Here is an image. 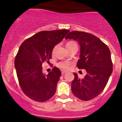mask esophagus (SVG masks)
Listing matches in <instances>:
<instances>
[{"label":"esophagus","instance_id":"34e87169","mask_svg":"<svg viewBox=\"0 0 122 122\" xmlns=\"http://www.w3.org/2000/svg\"><path fill=\"white\" fill-rule=\"evenodd\" d=\"M66 72H64V71H62V72H61V73H62V75H64V74L66 73Z\"/></svg>","mask_w":122,"mask_h":122}]
</instances>
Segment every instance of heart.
Segmentation results:
<instances>
[{"mask_svg":"<svg viewBox=\"0 0 122 122\" xmlns=\"http://www.w3.org/2000/svg\"><path fill=\"white\" fill-rule=\"evenodd\" d=\"M74 43H76L75 42L73 41H70L68 42V43L66 44V46L67 49H69V47L71 46V45ZM53 50V51H54ZM71 65V63L69 62V61H61V62H60L57 64V66L58 68H59L60 69H61V70H63V71H68L69 69L70 65Z\"/></svg>","mask_w":122,"mask_h":122,"instance_id":"b5f03b06","label":"heart"}]
</instances>
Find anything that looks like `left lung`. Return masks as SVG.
I'll return each mask as SVG.
<instances>
[{"label": "left lung", "instance_id": "8db88e82", "mask_svg": "<svg viewBox=\"0 0 122 122\" xmlns=\"http://www.w3.org/2000/svg\"><path fill=\"white\" fill-rule=\"evenodd\" d=\"M65 39H72L79 43L80 54L77 66L86 72L82 79L74 73L72 93L80 100H91L103 91L112 72L110 50L99 38L90 33L74 31L70 32Z\"/></svg>", "mask_w": 122, "mask_h": 122}]
</instances>
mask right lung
Listing matches in <instances>:
<instances>
[{"mask_svg":"<svg viewBox=\"0 0 122 122\" xmlns=\"http://www.w3.org/2000/svg\"><path fill=\"white\" fill-rule=\"evenodd\" d=\"M69 30L38 32L22 43L15 60L16 75L25 94L37 102L49 100L55 93L61 72L54 67L47 75L42 72V63L49 62L54 46Z\"/></svg>","mask_w":122,"mask_h":122,"instance_id":"add662e5","label":"right lung"}]
</instances>
